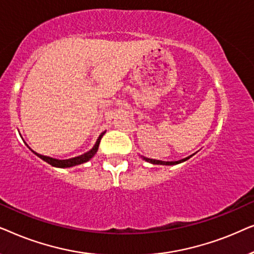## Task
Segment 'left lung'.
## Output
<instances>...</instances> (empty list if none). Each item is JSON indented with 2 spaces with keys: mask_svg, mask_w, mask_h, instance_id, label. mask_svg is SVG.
<instances>
[{
  "mask_svg": "<svg viewBox=\"0 0 254 254\" xmlns=\"http://www.w3.org/2000/svg\"><path fill=\"white\" fill-rule=\"evenodd\" d=\"M189 158H190V156H189V157H186V158L180 159V161H176V162H163V161H157V159H151V158L143 157L144 161L151 163V164H157V165H175V164H179V163H182V162H185Z\"/></svg>",
  "mask_w": 254,
  "mask_h": 254,
  "instance_id": "8db88e82",
  "label": "left lung"
}]
</instances>
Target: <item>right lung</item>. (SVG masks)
Returning <instances> with one entry per match:
<instances>
[{
  "instance_id": "add662e5",
  "label": "right lung",
  "mask_w": 254,
  "mask_h": 254,
  "mask_svg": "<svg viewBox=\"0 0 254 254\" xmlns=\"http://www.w3.org/2000/svg\"><path fill=\"white\" fill-rule=\"evenodd\" d=\"M105 134V131L99 135L98 140H97L96 144L93 145V148L91 150L85 152V154H83L81 156H77V157H72V158H69V159H57V158H52V157H48V156H44V155H40V154H37L36 151H33L34 154H36L38 157L43 159V161L47 162L48 164H51L52 166H55V168H71V166H75V165H79V164H83V163L88 162L89 159H91L93 156L96 155L97 150H98V147H99V143H100V140H102L103 135Z\"/></svg>"
}]
</instances>
